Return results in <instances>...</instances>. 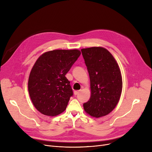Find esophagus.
Masks as SVG:
<instances>
[{"label":"esophagus","instance_id":"obj_1","mask_svg":"<svg viewBox=\"0 0 152 152\" xmlns=\"http://www.w3.org/2000/svg\"><path fill=\"white\" fill-rule=\"evenodd\" d=\"M79 92H80V91H74V94H75V95H77V94L79 93Z\"/></svg>","mask_w":152,"mask_h":152}]
</instances>
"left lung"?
<instances>
[{"mask_svg": "<svg viewBox=\"0 0 152 152\" xmlns=\"http://www.w3.org/2000/svg\"><path fill=\"white\" fill-rule=\"evenodd\" d=\"M89 72L91 95L83 104L87 114L95 118L108 115L119 100L123 89L120 69L106 49L92 47L81 49Z\"/></svg>", "mask_w": 152, "mask_h": 152, "instance_id": "obj_1", "label": "left lung"}]
</instances>
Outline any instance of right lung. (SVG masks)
Wrapping results in <instances>:
<instances>
[{
    "instance_id": "add662e5",
    "label": "right lung",
    "mask_w": 152,
    "mask_h": 152,
    "mask_svg": "<svg viewBox=\"0 0 152 152\" xmlns=\"http://www.w3.org/2000/svg\"><path fill=\"white\" fill-rule=\"evenodd\" d=\"M80 55L77 49L53 50L36 60L29 76L28 91L40 113L55 116L65 110L73 94L65 75Z\"/></svg>"
}]
</instances>
